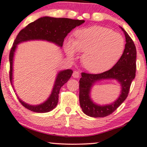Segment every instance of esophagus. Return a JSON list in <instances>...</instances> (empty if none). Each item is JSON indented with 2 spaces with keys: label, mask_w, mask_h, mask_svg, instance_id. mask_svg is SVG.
Segmentation results:
<instances>
[{
  "label": "esophagus",
  "mask_w": 147,
  "mask_h": 147,
  "mask_svg": "<svg viewBox=\"0 0 147 147\" xmlns=\"http://www.w3.org/2000/svg\"><path fill=\"white\" fill-rule=\"evenodd\" d=\"M72 77H73L74 78H79V72L77 71V70L74 71L73 73H72Z\"/></svg>",
  "instance_id": "34e87169"
}]
</instances>
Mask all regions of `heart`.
Wrapping results in <instances>:
<instances>
[{
    "mask_svg": "<svg viewBox=\"0 0 147 147\" xmlns=\"http://www.w3.org/2000/svg\"><path fill=\"white\" fill-rule=\"evenodd\" d=\"M75 38L65 43V50L70 57L83 52L82 63L92 73H102L111 69L123 55L125 42L120 34L108 28L94 26L76 31Z\"/></svg>",
    "mask_w": 147,
    "mask_h": 147,
    "instance_id": "b5f03b06",
    "label": "heart"
}]
</instances>
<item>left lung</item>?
<instances>
[{
	"label": "left lung",
	"mask_w": 147,
	"mask_h": 147,
	"mask_svg": "<svg viewBox=\"0 0 147 147\" xmlns=\"http://www.w3.org/2000/svg\"><path fill=\"white\" fill-rule=\"evenodd\" d=\"M125 36L123 53L111 69L100 74L81 73L79 80V102L83 112L92 117H105L112 114L127 97L131 81L136 76V49L133 40L123 28L120 27ZM115 79L121 85V94L114 103L99 105L90 98V90L97 82L102 80Z\"/></svg>",
	"instance_id": "obj_1"
}]
</instances>
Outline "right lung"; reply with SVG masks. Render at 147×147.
Returning <instances> with one entry per match:
<instances>
[{"label": "right lung", "instance_id": "1", "mask_svg": "<svg viewBox=\"0 0 147 147\" xmlns=\"http://www.w3.org/2000/svg\"><path fill=\"white\" fill-rule=\"evenodd\" d=\"M85 20H72L68 18H56L51 17H42L38 18L36 21L29 24L27 26L18 34L13 47L9 53V62H10V81L13 87V65L15 52L18 45L23 42L29 40H41L53 42L62 47L65 37L75 28L81 25ZM71 69L61 70L57 73L55 79L53 90L49 97L43 103L38 105H30L24 102L18 97L19 101L24 107L28 110L35 113H47L55 109L58 102V95L60 90L63 85L66 83L72 74Z\"/></svg>", "mask_w": 147, "mask_h": 147}]
</instances>
